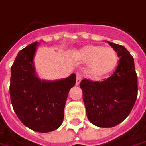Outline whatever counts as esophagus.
<instances>
[{
    "label": "esophagus",
    "mask_w": 146,
    "mask_h": 146,
    "mask_svg": "<svg viewBox=\"0 0 146 146\" xmlns=\"http://www.w3.org/2000/svg\"><path fill=\"white\" fill-rule=\"evenodd\" d=\"M81 80H82V76H81V74H77V76H76V85L78 86L80 84V82H81Z\"/></svg>",
    "instance_id": "1"
}]
</instances>
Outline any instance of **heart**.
<instances>
[{
	"instance_id": "heart-1",
	"label": "heart",
	"mask_w": 146,
	"mask_h": 146,
	"mask_svg": "<svg viewBox=\"0 0 146 146\" xmlns=\"http://www.w3.org/2000/svg\"><path fill=\"white\" fill-rule=\"evenodd\" d=\"M76 57L87 64L86 75L92 79H103L114 71L118 64V55L114 49L88 45L76 53Z\"/></svg>"
}]
</instances>
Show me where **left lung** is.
Segmentation results:
<instances>
[{
    "label": "left lung",
    "instance_id": "left-lung-1",
    "mask_svg": "<svg viewBox=\"0 0 146 146\" xmlns=\"http://www.w3.org/2000/svg\"><path fill=\"white\" fill-rule=\"evenodd\" d=\"M107 42L120 58L115 72L102 82L85 78L80 83L87 118L99 127L122 123L135 105L138 91L133 57L123 46Z\"/></svg>",
    "mask_w": 146,
    "mask_h": 146
}]
</instances>
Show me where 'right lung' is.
I'll use <instances>...</instances> for the list:
<instances>
[{
    "instance_id": "obj_1",
    "label": "right lung",
    "mask_w": 146,
    "mask_h": 146,
    "mask_svg": "<svg viewBox=\"0 0 146 146\" xmlns=\"http://www.w3.org/2000/svg\"><path fill=\"white\" fill-rule=\"evenodd\" d=\"M37 46L35 41L16 56L11 67L10 100L23 124L37 132H49L63 123L67 97L76 83V75L55 81L39 78L33 63Z\"/></svg>"
}]
</instances>
